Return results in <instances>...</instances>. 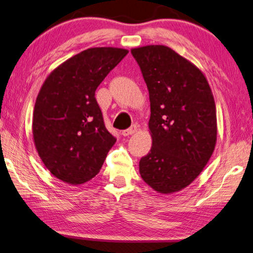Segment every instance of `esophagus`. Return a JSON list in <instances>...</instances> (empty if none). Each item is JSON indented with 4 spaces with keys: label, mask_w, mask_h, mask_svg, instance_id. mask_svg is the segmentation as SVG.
Listing matches in <instances>:
<instances>
[{
    "label": "esophagus",
    "mask_w": 253,
    "mask_h": 253,
    "mask_svg": "<svg viewBox=\"0 0 253 253\" xmlns=\"http://www.w3.org/2000/svg\"><path fill=\"white\" fill-rule=\"evenodd\" d=\"M136 130H138V127H136V126H132L129 127V129L123 130V131L121 132V134H122L123 136H127V135L134 134L135 132H136Z\"/></svg>",
    "instance_id": "1"
}]
</instances>
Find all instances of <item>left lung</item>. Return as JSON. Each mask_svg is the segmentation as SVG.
<instances>
[{
  "label": "left lung",
  "mask_w": 253,
  "mask_h": 253,
  "mask_svg": "<svg viewBox=\"0 0 253 253\" xmlns=\"http://www.w3.org/2000/svg\"><path fill=\"white\" fill-rule=\"evenodd\" d=\"M150 98V152L141 158L142 179L161 194L179 192L200 175L216 143V109L205 76L166 45L134 48Z\"/></svg>",
  "instance_id": "left-lung-1"
}]
</instances>
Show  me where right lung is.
<instances>
[{"label": "right lung", "mask_w": 253, "mask_h": 253, "mask_svg": "<svg viewBox=\"0 0 253 253\" xmlns=\"http://www.w3.org/2000/svg\"><path fill=\"white\" fill-rule=\"evenodd\" d=\"M126 49L89 48L53 70L37 96L36 149L58 179L78 185L96 176L117 139L106 130L95 90Z\"/></svg>", "instance_id": "obj_1"}]
</instances>
